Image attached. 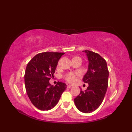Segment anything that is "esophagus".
<instances>
[{"instance_id":"esophagus-1","label":"esophagus","mask_w":132,"mask_h":132,"mask_svg":"<svg viewBox=\"0 0 132 132\" xmlns=\"http://www.w3.org/2000/svg\"><path fill=\"white\" fill-rule=\"evenodd\" d=\"M68 88H71V87H72V85H68Z\"/></svg>"}]
</instances>
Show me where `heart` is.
Listing matches in <instances>:
<instances>
[{"label": "heart", "mask_w": 132, "mask_h": 132, "mask_svg": "<svg viewBox=\"0 0 132 132\" xmlns=\"http://www.w3.org/2000/svg\"><path fill=\"white\" fill-rule=\"evenodd\" d=\"M78 75V73H75V72H69V73H68L64 75V78L69 83H74L76 81Z\"/></svg>", "instance_id": "obj_1"}]
</instances>
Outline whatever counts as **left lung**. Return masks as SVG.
Segmentation results:
<instances>
[{
	"label": "left lung",
	"instance_id": "left-lung-1",
	"mask_svg": "<svg viewBox=\"0 0 132 132\" xmlns=\"http://www.w3.org/2000/svg\"><path fill=\"white\" fill-rule=\"evenodd\" d=\"M88 60V70L83 82L88 84L87 89L81 90L74 99L77 108L82 112L91 113L99 108L104 98L108 85L109 71L105 60L89 50H84Z\"/></svg>",
	"mask_w": 132,
	"mask_h": 132
}]
</instances>
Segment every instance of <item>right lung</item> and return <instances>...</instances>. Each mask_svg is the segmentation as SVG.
Listing matches in <instances>:
<instances>
[{
  "label": "right lung",
  "mask_w": 132,
  "mask_h": 132,
  "mask_svg": "<svg viewBox=\"0 0 132 132\" xmlns=\"http://www.w3.org/2000/svg\"><path fill=\"white\" fill-rule=\"evenodd\" d=\"M63 54L57 52L39 53L27 64L24 75L26 91L30 102L38 109L48 111L53 108L66 88L64 83L58 82L55 86L49 83Z\"/></svg>",
  "instance_id": "right-lung-1"
}]
</instances>
